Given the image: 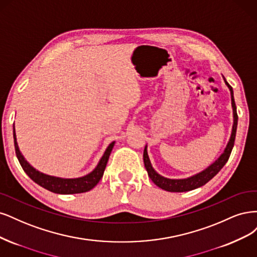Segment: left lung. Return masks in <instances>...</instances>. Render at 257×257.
Returning <instances> with one entry per match:
<instances>
[{"label": "left lung", "instance_id": "8db88e82", "mask_svg": "<svg viewBox=\"0 0 257 257\" xmlns=\"http://www.w3.org/2000/svg\"><path fill=\"white\" fill-rule=\"evenodd\" d=\"M223 80L225 82V85L229 89L230 93V100H231V109H233V127H231V132H230V137L228 142L224 148V151L219 156V158L212 162L209 167H207L203 171L198 172L192 176H189L187 178H179V179H174V178H168L164 177L157 172L153 164L151 162L150 156H148L147 153V145L144 148V153H143V159H144V165L145 169L147 171L148 176L152 179L153 183L158 186L159 188L165 190V191L169 192H187V191H191V190H194L196 188H200L204 186L205 184L208 183L210 179H212L217 174L220 172V170L224 167L225 163L227 162L231 150L234 147V142H235V137H236V131H237V123H238V116H237V110H236V104L234 100V92L231 86L227 83L225 78L223 77Z\"/></svg>", "mask_w": 257, "mask_h": 257}]
</instances>
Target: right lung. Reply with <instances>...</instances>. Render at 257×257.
<instances>
[{
  "label": "right lung",
  "instance_id": "obj_1",
  "mask_svg": "<svg viewBox=\"0 0 257 257\" xmlns=\"http://www.w3.org/2000/svg\"><path fill=\"white\" fill-rule=\"evenodd\" d=\"M14 142H15V150L17 158L21 164L23 171L27 173V175L39 185L49 191L57 193V194H76V193H83L92 190L101 179L103 172L105 170L107 160H109L110 154L115 145V141L109 144L106 147L105 152L103 153L101 159L99 160L96 168L86 175L77 177V178H63V177H56L48 175V174L41 173L36 170L34 167L26 160L24 156L20 152V148L18 146L17 137H16V130H15V123H14Z\"/></svg>",
  "mask_w": 257,
  "mask_h": 257
}]
</instances>
